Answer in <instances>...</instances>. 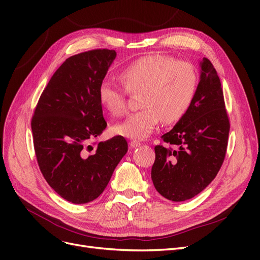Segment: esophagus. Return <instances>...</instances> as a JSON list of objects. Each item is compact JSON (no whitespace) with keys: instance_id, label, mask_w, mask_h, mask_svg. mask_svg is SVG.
Returning a JSON list of instances; mask_svg holds the SVG:
<instances>
[{"instance_id":"obj_1","label":"esophagus","mask_w":260,"mask_h":260,"mask_svg":"<svg viewBox=\"0 0 260 260\" xmlns=\"http://www.w3.org/2000/svg\"><path fill=\"white\" fill-rule=\"evenodd\" d=\"M129 144H130V147H132V148H136V147H139V146L141 145V143L139 142V141H136V140H133V141H131V142H130Z\"/></svg>"}]
</instances>
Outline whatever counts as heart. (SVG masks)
<instances>
[{
  "label": "heart",
  "instance_id": "b5f03b06",
  "mask_svg": "<svg viewBox=\"0 0 260 260\" xmlns=\"http://www.w3.org/2000/svg\"><path fill=\"white\" fill-rule=\"evenodd\" d=\"M123 88L103 80L98 89L101 106L112 116L125 113V91L139 93L141 111L116 124L114 132L125 138L143 140L162 120L174 123L190 108L199 84V74L191 61L176 60L162 54L142 56L125 66L119 74Z\"/></svg>",
  "mask_w": 260,
  "mask_h": 260
}]
</instances>
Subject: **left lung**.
<instances>
[{"instance_id": "left-lung-1", "label": "left lung", "mask_w": 260, "mask_h": 260, "mask_svg": "<svg viewBox=\"0 0 260 260\" xmlns=\"http://www.w3.org/2000/svg\"><path fill=\"white\" fill-rule=\"evenodd\" d=\"M201 79L186 114L155 146L152 167L154 186L172 202L201 193L221 168L229 139L230 121L223 91L209 59L201 61Z\"/></svg>"}]
</instances>
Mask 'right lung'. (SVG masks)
Listing matches in <instances>:
<instances>
[{
	"instance_id": "1",
	"label": "right lung",
	"mask_w": 260,
	"mask_h": 260,
	"mask_svg": "<svg viewBox=\"0 0 260 260\" xmlns=\"http://www.w3.org/2000/svg\"><path fill=\"white\" fill-rule=\"evenodd\" d=\"M115 57L114 50L98 49L67 58L45 86L31 119L39 168L53 190L74 204L98 199L128 151L121 136L96 141L107 125L98 89Z\"/></svg>"
}]
</instances>
